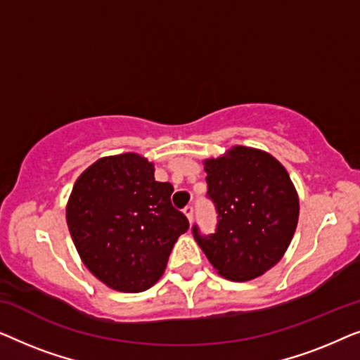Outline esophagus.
<instances>
[{
	"label": "esophagus",
	"mask_w": 360,
	"mask_h": 360,
	"mask_svg": "<svg viewBox=\"0 0 360 360\" xmlns=\"http://www.w3.org/2000/svg\"><path fill=\"white\" fill-rule=\"evenodd\" d=\"M184 213H185V216H186V218H188V221L191 223V219H193V206H191V205L185 206Z\"/></svg>",
	"instance_id": "1"
}]
</instances>
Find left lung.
Masks as SVG:
<instances>
[{
	"mask_svg": "<svg viewBox=\"0 0 360 360\" xmlns=\"http://www.w3.org/2000/svg\"><path fill=\"white\" fill-rule=\"evenodd\" d=\"M208 198L218 224L193 236L211 265L233 282H248L272 269L290 245L300 203L288 172L267 152L236 146L205 160Z\"/></svg>",
	"mask_w": 360,
	"mask_h": 360,
	"instance_id": "left-lung-1",
	"label": "left lung"
}]
</instances>
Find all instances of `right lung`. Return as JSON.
<instances>
[{
    "label": "right lung",
    "instance_id": "right-lung-1",
    "mask_svg": "<svg viewBox=\"0 0 360 360\" xmlns=\"http://www.w3.org/2000/svg\"><path fill=\"white\" fill-rule=\"evenodd\" d=\"M169 181H155L142 155L103 157L73 185L67 224L83 264L117 292L137 293L162 277L188 219L170 201Z\"/></svg>",
    "mask_w": 360,
    "mask_h": 360
}]
</instances>
